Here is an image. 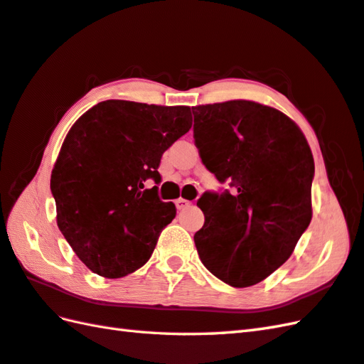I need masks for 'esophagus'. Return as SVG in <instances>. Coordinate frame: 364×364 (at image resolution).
<instances>
[{"label": "esophagus", "mask_w": 364, "mask_h": 364, "mask_svg": "<svg viewBox=\"0 0 364 364\" xmlns=\"http://www.w3.org/2000/svg\"><path fill=\"white\" fill-rule=\"evenodd\" d=\"M191 205H192V203L189 200H184V198H178V200L175 201V206H176V209H178V210H183L186 208H189Z\"/></svg>", "instance_id": "34e87169"}]
</instances>
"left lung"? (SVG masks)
<instances>
[{"label":"left lung","mask_w":364,"mask_h":364,"mask_svg":"<svg viewBox=\"0 0 364 364\" xmlns=\"http://www.w3.org/2000/svg\"><path fill=\"white\" fill-rule=\"evenodd\" d=\"M203 164L232 192H205L193 235L210 273L231 287L259 284L291 256L311 220L314 155L299 127L276 108L228 100L192 108Z\"/></svg>","instance_id":"8db88e82"}]
</instances>
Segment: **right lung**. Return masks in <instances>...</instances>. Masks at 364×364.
Returning <instances> with one entry per match:
<instances>
[{
  "label": "right lung",
  "instance_id": "right-lung-1",
  "mask_svg": "<svg viewBox=\"0 0 364 364\" xmlns=\"http://www.w3.org/2000/svg\"><path fill=\"white\" fill-rule=\"evenodd\" d=\"M192 127L189 107L105 100L68 132L50 175L57 225L92 273L117 279L150 259L173 203L158 197L164 151Z\"/></svg>",
  "mask_w": 364,
  "mask_h": 364
}]
</instances>
